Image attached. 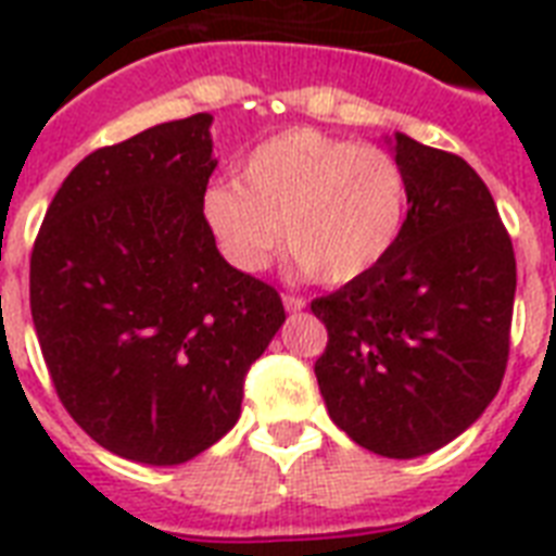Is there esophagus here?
Returning a JSON list of instances; mask_svg holds the SVG:
<instances>
[{
	"mask_svg": "<svg viewBox=\"0 0 556 556\" xmlns=\"http://www.w3.org/2000/svg\"><path fill=\"white\" fill-rule=\"evenodd\" d=\"M282 305H286L288 314H296L305 308V300L303 296H294V294H282Z\"/></svg>",
	"mask_w": 556,
	"mask_h": 556,
	"instance_id": "esophagus-1",
	"label": "esophagus"
}]
</instances>
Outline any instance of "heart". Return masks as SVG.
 <instances>
[{"mask_svg":"<svg viewBox=\"0 0 556 556\" xmlns=\"http://www.w3.org/2000/svg\"><path fill=\"white\" fill-rule=\"evenodd\" d=\"M204 222L233 268L260 270L286 236L300 270L346 286L392 256L409 213V176L392 152L296 126L248 152L239 178L204 192Z\"/></svg>","mask_w":556,"mask_h":556,"instance_id":"obj_1","label":"heart"}]
</instances>
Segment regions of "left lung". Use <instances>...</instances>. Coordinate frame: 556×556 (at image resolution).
Segmentation results:
<instances>
[{
    "mask_svg": "<svg viewBox=\"0 0 556 556\" xmlns=\"http://www.w3.org/2000/svg\"><path fill=\"white\" fill-rule=\"evenodd\" d=\"M392 143L409 176L404 236L380 268L312 303L329 331L314 375L355 444L415 458L462 435L500 392L517 260L465 159L401 132Z\"/></svg>",
    "mask_w": 556,
    "mask_h": 556,
    "instance_id": "1",
    "label": "left lung"
}]
</instances>
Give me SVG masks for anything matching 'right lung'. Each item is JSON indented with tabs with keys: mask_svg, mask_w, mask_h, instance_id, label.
Wrapping results in <instances>:
<instances>
[{
	"mask_svg": "<svg viewBox=\"0 0 556 556\" xmlns=\"http://www.w3.org/2000/svg\"><path fill=\"white\" fill-rule=\"evenodd\" d=\"M213 115L152 126L68 173L30 253V317L54 389L100 447L181 465L242 413L244 375L286 323L204 222Z\"/></svg>",
	"mask_w": 556,
	"mask_h": 556,
	"instance_id": "add662e5",
	"label": "right lung"
}]
</instances>
